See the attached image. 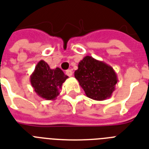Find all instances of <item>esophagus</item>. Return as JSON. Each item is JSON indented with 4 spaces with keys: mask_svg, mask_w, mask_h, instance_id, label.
Wrapping results in <instances>:
<instances>
[{
    "mask_svg": "<svg viewBox=\"0 0 149 149\" xmlns=\"http://www.w3.org/2000/svg\"><path fill=\"white\" fill-rule=\"evenodd\" d=\"M65 74L69 76V77H72V70H68L65 71Z\"/></svg>",
    "mask_w": 149,
    "mask_h": 149,
    "instance_id": "34e87169",
    "label": "esophagus"
}]
</instances>
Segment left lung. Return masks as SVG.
Returning a JSON list of instances; mask_svg holds the SVG:
<instances>
[{"label": "left lung", "instance_id": "8db88e82", "mask_svg": "<svg viewBox=\"0 0 149 149\" xmlns=\"http://www.w3.org/2000/svg\"><path fill=\"white\" fill-rule=\"evenodd\" d=\"M74 76L86 95L94 100L111 97L118 83L117 74L111 65L90 56L79 62Z\"/></svg>", "mask_w": 149, "mask_h": 149}]
</instances>
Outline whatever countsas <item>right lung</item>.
Here are the masks:
<instances>
[{
  "label": "right lung",
  "mask_w": 149,
  "mask_h": 149,
  "mask_svg": "<svg viewBox=\"0 0 149 149\" xmlns=\"http://www.w3.org/2000/svg\"><path fill=\"white\" fill-rule=\"evenodd\" d=\"M67 78L68 76L61 69H50L47 63L40 60L30 77V82L39 97L47 100H54L59 94V90Z\"/></svg>",
  "instance_id": "obj_1"
}]
</instances>
